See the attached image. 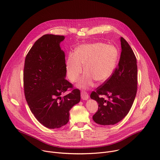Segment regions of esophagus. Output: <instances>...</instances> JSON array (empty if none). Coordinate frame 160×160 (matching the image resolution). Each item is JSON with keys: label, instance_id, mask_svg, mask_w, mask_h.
Segmentation results:
<instances>
[{"label": "esophagus", "instance_id": "obj_1", "mask_svg": "<svg viewBox=\"0 0 160 160\" xmlns=\"http://www.w3.org/2000/svg\"><path fill=\"white\" fill-rule=\"evenodd\" d=\"M81 99L83 100H87L89 98L88 93L87 92H86L85 91H82L81 93Z\"/></svg>", "mask_w": 160, "mask_h": 160}]
</instances>
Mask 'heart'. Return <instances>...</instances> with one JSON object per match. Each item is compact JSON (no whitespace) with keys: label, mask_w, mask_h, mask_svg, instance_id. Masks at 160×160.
<instances>
[{"label":"heart","mask_w":160,"mask_h":160,"mask_svg":"<svg viewBox=\"0 0 160 160\" xmlns=\"http://www.w3.org/2000/svg\"><path fill=\"white\" fill-rule=\"evenodd\" d=\"M117 49L102 43L79 46L75 54H70L67 61L69 80L76 82L83 71L87 72L79 82V87L87 88L93 85V80L102 82L112 76L118 59Z\"/></svg>","instance_id":"b5f03b06"}]
</instances>
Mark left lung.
<instances>
[{
  "label": "left lung",
  "instance_id": "1",
  "mask_svg": "<svg viewBox=\"0 0 160 160\" xmlns=\"http://www.w3.org/2000/svg\"><path fill=\"white\" fill-rule=\"evenodd\" d=\"M120 42L122 52L118 66L112 76L90 95L91 99L99 104L93 120L100 125H114L124 118L131 109L137 92L136 56L124 38H120ZM102 95L108 96V100Z\"/></svg>",
  "mask_w": 160,
  "mask_h": 160
}]
</instances>
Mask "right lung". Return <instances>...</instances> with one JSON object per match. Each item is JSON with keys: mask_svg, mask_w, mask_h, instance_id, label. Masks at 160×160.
Segmentation results:
<instances>
[{"mask_svg": "<svg viewBox=\"0 0 160 160\" xmlns=\"http://www.w3.org/2000/svg\"><path fill=\"white\" fill-rule=\"evenodd\" d=\"M64 39V36H42L30 49L24 63L26 101L35 118L49 129L67 124L70 109L81 99L80 90L65 78V56L59 46ZM68 89L71 92L61 98Z\"/></svg>", "mask_w": 160, "mask_h": 160, "instance_id": "right-lung-1", "label": "right lung"}]
</instances>
